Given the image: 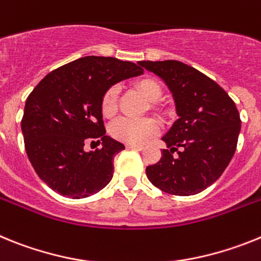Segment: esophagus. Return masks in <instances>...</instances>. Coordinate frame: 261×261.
Returning <instances> with one entry per match:
<instances>
[{
  "label": "esophagus",
  "mask_w": 261,
  "mask_h": 261,
  "mask_svg": "<svg viewBox=\"0 0 261 261\" xmlns=\"http://www.w3.org/2000/svg\"><path fill=\"white\" fill-rule=\"evenodd\" d=\"M126 148L128 149H137V151H142L144 148V146H140V144H126Z\"/></svg>",
  "instance_id": "obj_1"
}]
</instances>
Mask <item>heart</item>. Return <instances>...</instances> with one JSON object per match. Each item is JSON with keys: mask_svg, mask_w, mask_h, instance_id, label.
I'll use <instances>...</instances> for the list:
<instances>
[{"mask_svg": "<svg viewBox=\"0 0 261 261\" xmlns=\"http://www.w3.org/2000/svg\"><path fill=\"white\" fill-rule=\"evenodd\" d=\"M137 88L144 98L149 102H158L162 98L163 90L160 84L153 79H142L138 81ZM118 87H110L103 93L101 99V112L105 117H112L117 112ZM159 131L158 122L151 118L144 119H131V118H118L117 121L110 124L109 133L114 139L127 144H143L149 138L156 135Z\"/></svg>", "mask_w": 261, "mask_h": 261, "instance_id": "1", "label": "heart"}]
</instances>
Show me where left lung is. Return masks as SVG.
<instances>
[{
  "label": "left lung",
  "instance_id": "obj_1",
  "mask_svg": "<svg viewBox=\"0 0 261 261\" xmlns=\"http://www.w3.org/2000/svg\"><path fill=\"white\" fill-rule=\"evenodd\" d=\"M139 65L167 84L178 115L163 137L169 149H163L162 159L147 167V177L165 193H199L221 177L234 156L242 124L237 105L214 80L184 63Z\"/></svg>",
  "mask_w": 261,
  "mask_h": 261
}]
</instances>
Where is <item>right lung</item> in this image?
Masks as SVG:
<instances>
[{
	"instance_id": "right-lung-1",
	"label": "right lung",
	"mask_w": 261,
	"mask_h": 261,
	"mask_svg": "<svg viewBox=\"0 0 261 261\" xmlns=\"http://www.w3.org/2000/svg\"><path fill=\"white\" fill-rule=\"evenodd\" d=\"M142 73L135 63L85 56L49 72L34 88L21 128L29 160L52 190L79 199L110 182L114 156L124 146L105 135L101 99L112 85ZM89 139H101L103 148L84 151Z\"/></svg>"
}]
</instances>
